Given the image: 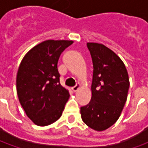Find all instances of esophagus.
Instances as JSON below:
<instances>
[{"label":"esophagus","mask_w":148,"mask_h":148,"mask_svg":"<svg viewBox=\"0 0 148 148\" xmlns=\"http://www.w3.org/2000/svg\"><path fill=\"white\" fill-rule=\"evenodd\" d=\"M80 87H81V85H80V84L77 83V84H76V85H75L74 86L72 87L71 89H72V90H73L74 92H76V91H77V90H78V89H79Z\"/></svg>","instance_id":"34e87169"}]
</instances>
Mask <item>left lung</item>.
Instances as JSON below:
<instances>
[{"label": "left lung", "instance_id": "1", "mask_svg": "<svg viewBox=\"0 0 148 148\" xmlns=\"http://www.w3.org/2000/svg\"><path fill=\"white\" fill-rule=\"evenodd\" d=\"M93 65L92 97L81 107L87 126L101 132L117 121L127 101L129 77L125 65L112 50L101 43L87 42Z\"/></svg>", "mask_w": 148, "mask_h": 148}]
</instances>
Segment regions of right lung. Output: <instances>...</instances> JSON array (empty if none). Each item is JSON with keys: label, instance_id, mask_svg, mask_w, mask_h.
Returning <instances> with one entry per match:
<instances>
[{"label": "right lung", "instance_id": "add662e5", "mask_svg": "<svg viewBox=\"0 0 148 148\" xmlns=\"http://www.w3.org/2000/svg\"><path fill=\"white\" fill-rule=\"evenodd\" d=\"M72 40L40 42L22 59L16 75V91L25 113L34 124L47 126L61 117L69 91L59 82L58 61Z\"/></svg>", "mask_w": 148, "mask_h": 148}]
</instances>
